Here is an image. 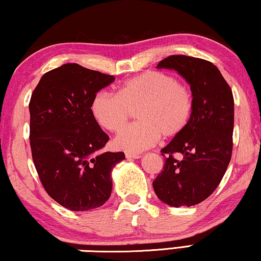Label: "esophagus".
I'll return each instance as SVG.
<instances>
[{"mask_svg":"<svg viewBox=\"0 0 261 261\" xmlns=\"http://www.w3.org/2000/svg\"><path fill=\"white\" fill-rule=\"evenodd\" d=\"M125 157L127 158V159H138V158H141L142 155L141 154H138V153H125Z\"/></svg>","mask_w":261,"mask_h":261,"instance_id":"obj_1","label":"esophagus"}]
</instances>
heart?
<instances>
[{"label":"heart","mask_w":261,"mask_h":261,"mask_svg":"<svg viewBox=\"0 0 261 261\" xmlns=\"http://www.w3.org/2000/svg\"><path fill=\"white\" fill-rule=\"evenodd\" d=\"M194 108L193 92L188 84L161 71H146L127 80L118 93L99 92L92 102L97 122L111 132L125 125L136 112L138 122L116 136L119 150L141 152L159 141L170 139L188 127Z\"/></svg>","instance_id":"obj_1"}]
</instances>
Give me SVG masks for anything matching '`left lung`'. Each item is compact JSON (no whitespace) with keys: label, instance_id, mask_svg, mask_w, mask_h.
I'll list each match as a JSON object with an SVG mask.
<instances>
[{"label":"left lung","instance_id":"8db88e82","mask_svg":"<svg viewBox=\"0 0 261 261\" xmlns=\"http://www.w3.org/2000/svg\"><path fill=\"white\" fill-rule=\"evenodd\" d=\"M157 68L173 69L190 84L194 108L186 129L164 149V170L153 180L163 203L180 207L193 206L211 196L230 164L233 146L234 100L230 85L211 62L172 55ZM174 153H181L178 161Z\"/></svg>","mask_w":261,"mask_h":261}]
</instances>
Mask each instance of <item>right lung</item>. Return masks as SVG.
Listing matches in <instances>:
<instances>
[{
  "instance_id": "add662e5",
  "label": "right lung",
  "mask_w": 261,
  "mask_h": 261,
  "mask_svg": "<svg viewBox=\"0 0 261 261\" xmlns=\"http://www.w3.org/2000/svg\"><path fill=\"white\" fill-rule=\"evenodd\" d=\"M115 77L68 63L45 72L31 95L30 147L44 190L71 211H89L110 198L111 170L124 152L99 150L109 136L91 107Z\"/></svg>"
}]
</instances>
